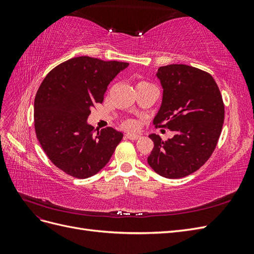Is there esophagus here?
I'll return each mask as SVG.
<instances>
[{"label": "esophagus", "instance_id": "34e87169", "mask_svg": "<svg viewBox=\"0 0 254 254\" xmlns=\"http://www.w3.org/2000/svg\"><path fill=\"white\" fill-rule=\"evenodd\" d=\"M126 139H129V140H137L140 139V135L139 134H135V133H127L126 135Z\"/></svg>", "mask_w": 254, "mask_h": 254}]
</instances>
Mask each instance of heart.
<instances>
[{"mask_svg":"<svg viewBox=\"0 0 254 254\" xmlns=\"http://www.w3.org/2000/svg\"><path fill=\"white\" fill-rule=\"evenodd\" d=\"M143 82V81H142ZM124 126L126 127V128H128V129H133V128H135V123L133 122V121H126L125 123H124Z\"/></svg>","mask_w":254,"mask_h":254,"instance_id":"heart-1","label":"heart"}]
</instances>
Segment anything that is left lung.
Segmentation results:
<instances>
[{"label": "left lung", "mask_w": 254, "mask_h": 254, "mask_svg": "<svg viewBox=\"0 0 254 254\" xmlns=\"http://www.w3.org/2000/svg\"><path fill=\"white\" fill-rule=\"evenodd\" d=\"M162 104L153 119L156 127L175 135L163 141L149 134L153 148L149 166L160 176L178 179L199 170L216 147L225 120V106L212 76L186 64L160 66Z\"/></svg>", "instance_id": "left-lung-1"}]
</instances>
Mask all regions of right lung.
<instances>
[{
	"instance_id": "add662e5",
	"label": "right lung",
	"mask_w": 254,
	"mask_h": 254,
	"mask_svg": "<svg viewBox=\"0 0 254 254\" xmlns=\"http://www.w3.org/2000/svg\"><path fill=\"white\" fill-rule=\"evenodd\" d=\"M129 64L88 56L60 64L37 91V139L54 165L78 179L94 176L109 162L123 133L107 127L94 134L91 109L103 103L108 84Z\"/></svg>"
}]
</instances>
